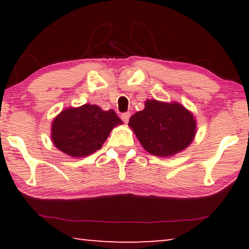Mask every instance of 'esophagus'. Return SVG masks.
I'll return each instance as SVG.
<instances>
[{
  "instance_id": "34e87169",
  "label": "esophagus",
  "mask_w": 249,
  "mask_h": 249,
  "mask_svg": "<svg viewBox=\"0 0 249 249\" xmlns=\"http://www.w3.org/2000/svg\"><path fill=\"white\" fill-rule=\"evenodd\" d=\"M121 119L124 120V124H127V122L129 121V119H130V113L129 112H125V113H122L121 114Z\"/></svg>"
}]
</instances>
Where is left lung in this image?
Wrapping results in <instances>:
<instances>
[{"mask_svg": "<svg viewBox=\"0 0 249 249\" xmlns=\"http://www.w3.org/2000/svg\"><path fill=\"white\" fill-rule=\"evenodd\" d=\"M129 127L149 154L170 158L182 152L196 136L194 114L178 102L147 100L144 110L136 112Z\"/></svg>", "mask_w": 249, "mask_h": 249, "instance_id": "obj_1", "label": "left lung"}]
</instances>
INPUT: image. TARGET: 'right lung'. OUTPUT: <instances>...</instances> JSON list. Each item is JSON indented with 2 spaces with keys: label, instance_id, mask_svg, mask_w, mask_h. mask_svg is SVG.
I'll return each mask as SVG.
<instances>
[{
  "label": "right lung",
  "instance_id": "right-lung-1",
  "mask_svg": "<svg viewBox=\"0 0 249 249\" xmlns=\"http://www.w3.org/2000/svg\"><path fill=\"white\" fill-rule=\"evenodd\" d=\"M124 124L113 110L95 104L67 107L53 119L51 139L59 151L71 158H85L102 147L112 129Z\"/></svg>",
  "mask_w": 249,
  "mask_h": 249
}]
</instances>
